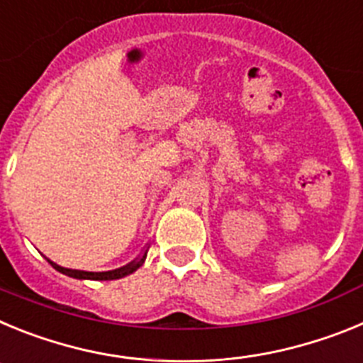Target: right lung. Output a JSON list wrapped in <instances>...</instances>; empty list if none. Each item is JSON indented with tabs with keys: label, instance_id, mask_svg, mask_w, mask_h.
Wrapping results in <instances>:
<instances>
[{
	"label": "right lung",
	"instance_id": "add662e5",
	"mask_svg": "<svg viewBox=\"0 0 363 363\" xmlns=\"http://www.w3.org/2000/svg\"><path fill=\"white\" fill-rule=\"evenodd\" d=\"M145 256H147V251L142 252V256H138L134 262H130V264H127L125 267H120V269H114V271H107V272H86V271H76V269H65V267H60V265L52 264V267L56 269V271L63 272V274H67V277H72V278H79V280H118V278H123L127 277V274H130V272H134L136 269H140L143 265V262H145Z\"/></svg>",
	"mask_w": 363,
	"mask_h": 363
}]
</instances>
